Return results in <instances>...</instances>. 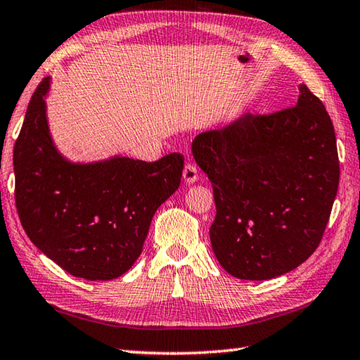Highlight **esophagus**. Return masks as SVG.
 <instances>
[{
    "label": "esophagus",
    "mask_w": 360,
    "mask_h": 360,
    "mask_svg": "<svg viewBox=\"0 0 360 360\" xmlns=\"http://www.w3.org/2000/svg\"><path fill=\"white\" fill-rule=\"evenodd\" d=\"M183 180H185L188 185H191V183L199 180V171L193 162H186L185 165V169H183Z\"/></svg>",
    "instance_id": "1"
}]
</instances>
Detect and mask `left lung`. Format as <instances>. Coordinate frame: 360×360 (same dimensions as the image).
<instances>
[{"label":"left lung","mask_w":360,"mask_h":360,"mask_svg":"<svg viewBox=\"0 0 360 360\" xmlns=\"http://www.w3.org/2000/svg\"><path fill=\"white\" fill-rule=\"evenodd\" d=\"M213 186L210 240L229 274L266 281L315 252L335 200L340 165L326 108L300 84L295 106L244 114L193 141Z\"/></svg>","instance_id":"8db88e82"}]
</instances>
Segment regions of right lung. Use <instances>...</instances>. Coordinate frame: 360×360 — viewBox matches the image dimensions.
<instances>
[{
	"label": "right lung",
	"mask_w": 360,
	"mask_h": 360,
	"mask_svg": "<svg viewBox=\"0 0 360 360\" xmlns=\"http://www.w3.org/2000/svg\"><path fill=\"white\" fill-rule=\"evenodd\" d=\"M50 78L32 94L13 147L15 205L26 235L67 273L111 281L142 252L155 212L177 191L181 153L146 162L114 157L75 165L60 157L49 131Z\"/></svg>",
	"instance_id": "add662e5"
}]
</instances>
